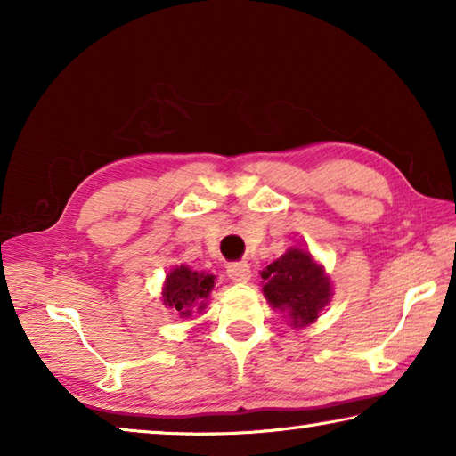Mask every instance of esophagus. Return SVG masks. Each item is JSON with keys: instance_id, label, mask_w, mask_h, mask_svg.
I'll use <instances>...</instances> for the list:
<instances>
[{"instance_id": "34e87169", "label": "esophagus", "mask_w": 456, "mask_h": 456, "mask_svg": "<svg viewBox=\"0 0 456 456\" xmlns=\"http://www.w3.org/2000/svg\"><path fill=\"white\" fill-rule=\"evenodd\" d=\"M227 275H229V280L235 281V283L249 281L251 267H249V264H247V261H237V264H231L227 267Z\"/></svg>"}]
</instances>
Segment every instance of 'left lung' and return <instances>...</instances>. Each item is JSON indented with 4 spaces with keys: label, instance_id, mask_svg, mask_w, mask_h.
I'll list each match as a JSON object with an SVG mask.
<instances>
[{
    "label": "left lung",
    "instance_id": "1",
    "mask_svg": "<svg viewBox=\"0 0 456 456\" xmlns=\"http://www.w3.org/2000/svg\"><path fill=\"white\" fill-rule=\"evenodd\" d=\"M261 277V291L267 304L280 310L296 330L318 322L334 296V285L326 269L310 251L297 245L272 261Z\"/></svg>",
    "mask_w": 456,
    "mask_h": 456
}]
</instances>
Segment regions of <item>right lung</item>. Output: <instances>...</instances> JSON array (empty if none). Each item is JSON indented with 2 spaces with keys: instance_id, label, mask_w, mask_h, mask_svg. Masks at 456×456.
I'll return each mask as SVG.
<instances>
[{
  "instance_id": "right-lung-1",
  "label": "right lung",
  "mask_w": 456,
  "mask_h": 456,
  "mask_svg": "<svg viewBox=\"0 0 456 456\" xmlns=\"http://www.w3.org/2000/svg\"><path fill=\"white\" fill-rule=\"evenodd\" d=\"M215 277L207 272H195L189 265H175L167 273L163 283V304L171 307L179 318H191L192 314L203 312L215 289Z\"/></svg>"
}]
</instances>
